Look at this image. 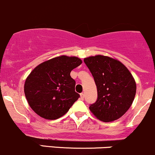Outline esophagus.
Masks as SVG:
<instances>
[{"label":"esophagus","mask_w":155,"mask_h":155,"mask_svg":"<svg viewBox=\"0 0 155 155\" xmlns=\"http://www.w3.org/2000/svg\"><path fill=\"white\" fill-rule=\"evenodd\" d=\"M84 97H85V95H84V94H83V93H81V94H80V97H81V99L84 100Z\"/></svg>","instance_id":"1"}]
</instances>
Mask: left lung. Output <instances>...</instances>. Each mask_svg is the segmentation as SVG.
Segmentation results:
<instances>
[{
	"instance_id": "1",
	"label": "left lung",
	"mask_w": 155,
	"mask_h": 155,
	"mask_svg": "<svg viewBox=\"0 0 155 155\" xmlns=\"http://www.w3.org/2000/svg\"><path fill=\"white\" fill-rule=\"evenodd\" d=\"M97 89V99L89 107L91 112L105 122L121 118L132 105L137 85L130 72L121 62L98 54L85 58Z\"/></svg>"
}]
</instances>
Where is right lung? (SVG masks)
I'll list each match as a JSON object with an SVG mask.
<instances>
[{
    "instance_id": "right-lung-1",
    "label": "right lung",
    "mask_w": 155,
    "mask_h": 155,
    "mask_svg": "<svg viewBox=\"0 0 155 155\" xmlns=\"http://www.w3.org/2000/svg\"><path fill=\"white\" fill-rule=\"evenodd\" d=\"M77 57L61 55L44 61L31 71L25 82L26 99L31 109L48 120L61 118L79 99L70 72L82 64Z\"/></svg>"
}]
</instances>
